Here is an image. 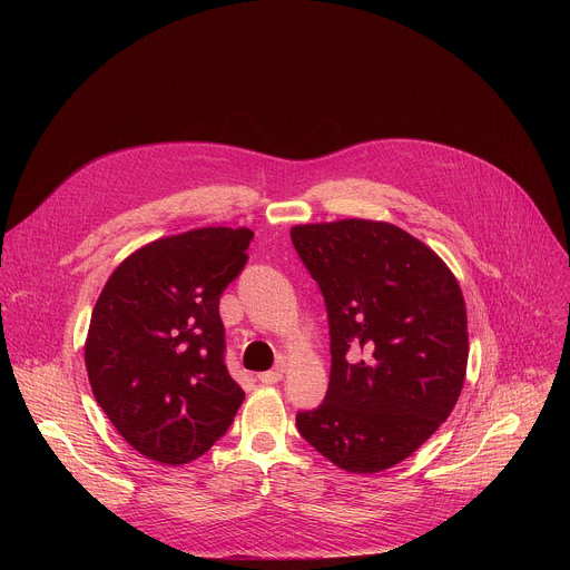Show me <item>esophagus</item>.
<instances>
[{
    "mask_svg": "<svg viewBox=\"0 0 570 570\" xmlns=\"http://www.w3.org/2000/svg\"><path fill=\"white\" fill-rule=\"evenodd\" d=\"M282 376H284V370L275 367V370H268V372L257 374V381H259V383H264V385H275V383H279V381H282Z\"/></svg>",
    "mask_w": 570,
    "mask_h": 570,
    "instance_id": "1",
    "label": "esophagus"
}]
</instances>
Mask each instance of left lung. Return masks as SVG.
I'll use <instances>...</instances> for the list:
<instances>
[{
    "label": "left lung",
    "instance_id": "left-lung-1",
    "mask_svg": "<svg viewBox=\"0 0 570 570\" xmlns=\"http://www.w3.org/2000/svg\"><path fill=\"white\" fill-rule=\"evenodd\" d=\"M293 246L330 315L332 374L299 435L336 466L376 473L415 453L464 385L460 284L420 238L383 220L295 225Z\"/></svg>",
    "mask_w": 570,
    "mask_h": 570
}]
</instances>
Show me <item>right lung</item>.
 Instances as JSON below:
<instances>
[{
    "mask_svg": "<svg viewBox=\"0 0 570 570\" xmlns=\"http://www.w3.org/2000/svg\"><path fill=\"white\" fill-rule=\"evenodd\" d=\"M255 232L200 227L146 243L108 277L90 320L95 399L141 455L187 464L225 435L246 392L225 367L218 299Z\"/></svg>",
    "mask_w": 570,
    "mask_h": 570,
    "instance_id": "1",
    "label": "right lung"
}]
</instances>
